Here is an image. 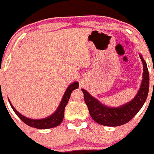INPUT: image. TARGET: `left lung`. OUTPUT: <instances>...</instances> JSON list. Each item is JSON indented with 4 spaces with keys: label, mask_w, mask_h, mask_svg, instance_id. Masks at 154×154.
Instances as JSON below:
<instances>
[{
    "label": "left lung",
    "mask_w": 154,
    "mask_h": 154,
    "mask_svg": "<svg viewBox=\"0 0 154 154\" xmlns=\"http://www.w3.org/2000/svg\"><path fill=\"white\" fill-rule=\"evenodd\" d=\"M143 64V75L141 86L136 96L128 103L116 108H111L100 103L87 91L84 92V101L88 107L92 118L97 123L106 126H118L129 122L143 107L149 90V73L146 62L140 54Z\"/></svg>",
    "instance_id": "obj_1"
}]
</instances>
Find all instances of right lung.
Returning <instances> with one entry per match:
<instances>
[{"mask_svg":"<svg viewBox=\"0 0 154 154\" xmlns=\"http://www.w3.org/2000/svg\"><path fill=\"white\" fill-rule=\"evenodd\" d=\"M78 87H79V83H78L77 82H73L72 84H71L67 88L65 92H64L62 101H61L60 104H59L57 111H56L53 115H51V116L46 117V118L40 119V120L30 119L23 116V115H22L20 113H19V112L14 109V107L13 106L12 104L11 103L10 100H9V101L11 108H12V109L14 110V112H15L16 115L20 117V119L23 122H24L25 123L27 124L28 125H29V126L31 127H34V128H39V129H47V128H54V127L57 126V125H59V124L62 123L64 118V108H65L66 105H67V102H68L69 99H70L71 92H72L74 90L77 89Z\"/></svg>","mask_w":154,"mask_h":154,"instance_id":"obj_1","label":"right lung"}]
</instances>
